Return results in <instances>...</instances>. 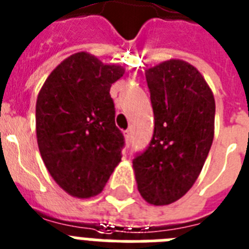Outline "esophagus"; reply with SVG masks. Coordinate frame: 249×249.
I'll list each match as a JSON object with an SVG mask.
<instances>
[{"label":"esophagus","mask_w":249,"mask_h":249,"mask_svg":"<svg viewBox=\"0 0 249 249\" xmlns=\"http://www.w3.org/2000/svg\"><path fill=\"white\" fill-rule=\"evenodd\" d=\"M124 137H125V142L129 144V143H130V141H131V133H130V130H129V129H128V130L124 131Z\"/></svg>","instance_id":"34e87169"}]
</instances>
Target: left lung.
Returning a JSON list of instances; mask_svg holds the SVG:
<instances>
[{"mask_svg": "<svg viewBox=\"0 0 249 249\" xmlns=\"http://www.w3.org/2000/svg\"><path fill=\"white\" fill-rule=\"evenodd\" d=\"M155 130L133 160L138 191L155 206L170 205L197 180L213 141L215 98L205 78L183 60L145 70Z\"/></svg>", "mask_w": 249, "mask_h": 249, "instance_id": "obj_1", "label": "left lung"}]
</instances>
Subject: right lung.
Instances as JSON below:
<instances>
[{"label":"right lung","instance_id":"obj_1","mask_svg":"<svg viewBox=\"0 0 249 249\" xmlns=\"http://www.w3.org/2000/svg\"><path fill=\"white\" fill-rule=\"evenodd\" d=\"M124 71L78 52L54 69L38 94L40 156L53 180L72 197L101 193L121 161L125 141L115 124L110 88Z\"/></svg>","mask_w":249,"mask_h":249}]
</instances>
